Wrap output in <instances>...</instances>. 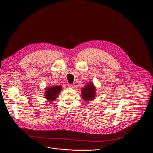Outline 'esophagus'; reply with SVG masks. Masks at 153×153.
Listing matches in <instances>:
<instances>
[{"mask_svg":"<svg viewBox=\"0 0 153 153\" xmlns=\"http://www.w3.org/2000/svg\"><path fill=\"white\" fill-rule=\"evenodd\" d=\"M68 86L69 88H74V85L71 84H68Z\"/></svg>","mask_w":153,"mask_h":153,"instance_id":"34e87169","label":"esophagus"}]
</instances>
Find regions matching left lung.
Instances as JSON below:
<instances>
[{
    "label": "left lung",
    "mask_w": 153,
    "mask_h": 153,
    "mask_svg": "<svg viewBox=\"0 0 153 153\" xmlns=\"http://www.w3.org/2000/svg\"><path fill=\"white\" fill-rule=\"evenodd\" d=\"M95 95V87L92 83L87 84L82 91V99L86 102L92 100Z\"/></svg>",
    "instance_id": "1"
}]
</instances>
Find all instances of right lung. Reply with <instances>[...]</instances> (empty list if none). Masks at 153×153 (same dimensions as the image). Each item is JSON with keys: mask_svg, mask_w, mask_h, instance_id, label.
Masks as SVG:
<instances>
[{"mask_svg": "<svg viewBox=\"0 0 153 153\" xmlns=\"http://www.w3.org/2000/svg\"><path fill=\"white\" fill-rule=\"evenodd\" d=\"M61 90L62 88L61 85L48 87L45 92V97L49 101H53L56 98H57L58 94Z\"/></svg>", "mask_w": 153, "mask_h": 153, "instance_id": "add662e5", "label": "right lung"}]
</instances>
